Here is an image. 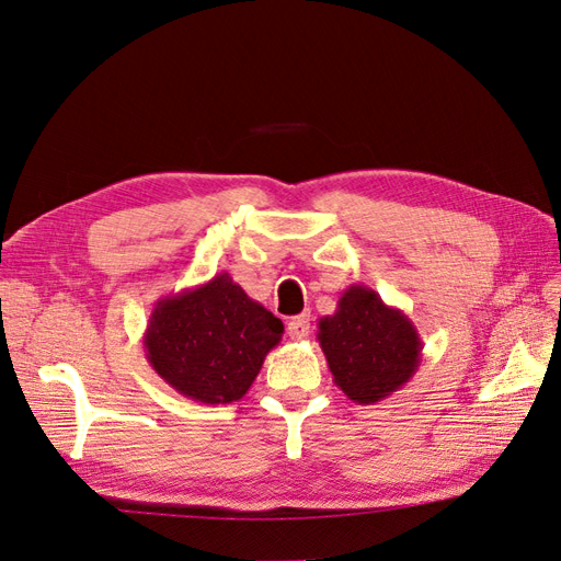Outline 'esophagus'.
I'll return each instance as SVG.
<instances>
[{"label": "esophagus", "mask_w": 561, "mask_h": 561, "mask_svg": "<svg viewBox=\"0 0 561 561\" xmlns=\"http://www.w3.org/2000/svg\"><path fill=\"white\" fill-rule=\"evenodd\" d=\"M309 332H311V318L309 316H297V318L287 322V334H290V339H295V342L307 339Z\"/></svg>", "instance_id": "esophagus-1"}]
</instances>
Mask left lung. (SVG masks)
Wrapping results in <instances>:
<instances>
[{
  "mask_svg": "<svg viewBox=\"0 0 561 561\" xmlns=\"http://www.w3.org/2000/svg\"><path fill=\"white\" fill-rule=\"evenodd\" d=\"M316 336L334 383L355 404L393 396L421 365L423 342L410 316L367 285L346 287L336 311L318 320Z\"/></svg>",
  "mask_w": 561,
  "mask_h": 561,
  "instance_id": "8db88e82",
  "label": "left lung"
}]
</instances>
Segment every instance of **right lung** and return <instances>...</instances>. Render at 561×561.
<instances>
[{"instance_id":"add662e5","label":"right lung","mask_w":561,"mask_h":561,"mask_svg":"<svg viewBox=\"0 0 561 561\" xmlns=\"http://www.w3.org/2000/svg\"><path fill=\"white\" fill-rule=\"evenodd\" d=\"M280 336V318L222 271L208 283L161 297L142 344L151 369L180 396L229 404L248 393Z\"/></svg>"}]
</instances>
